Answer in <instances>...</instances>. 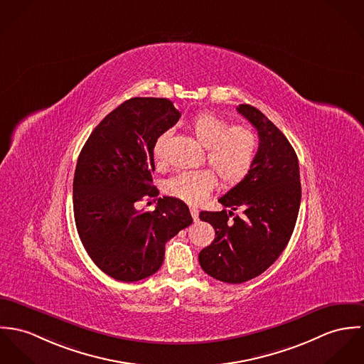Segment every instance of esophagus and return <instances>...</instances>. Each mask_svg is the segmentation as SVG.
Segmentation results:
<instances>
[{
    "label": "esophagus",
    "mask_w": 364,
    "mask_h": 364,
    "mask_svg": "<svg viewBox=\"0 0 364 364\" xmlns=\"http://www.w3.org/2000/svg\"><path fill=\"white\" fill-rule=\"evenodd\" d=\"M190 212H191L193 219H194V220H197V219H198V213H200V210H198L196 206H191V208H190Z\"/></svg>",
    "instance_id": "34e87169"
}]
</instances>
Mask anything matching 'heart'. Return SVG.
<instances>
[{
  "label": "heart",
  "mask_w": 364,
  "mask_h": 364,
  "mask_svg": "<svg viewBox=\"0 0 364 364\" xmlns=\"http://www.w3.org/2000/svg\"><path fill=\"white\" fill-rule=\"evenodd\" d=\"M190 128L197 141L206 148L208 163L225 186H236L244 180L258 152V136L252 128L230 125L228 120L212 113L197 114L190 122ZM166 138L167 134H162L155 142L156 161H162L164 156ZM213 171L183 170L167 181V191L184 201L198 203L218 184L215 171Z\"/></svg>",
  "instance_id": "b5f03b06"
}]
</instances>
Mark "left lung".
I'll return each mask as SVG.
<instances>
[{
  "instance_id": "1",
  "label": "left lung",
  "mask_w": 364,
  "mask_h": 364,
  "mask_svg": "<svg viewBox=\"0 0 364 364\" xmlns=\"http://www.w3.org/2000/svg\"><path fill=\"white\" fill-rule=\"evenodd\" d=\"M237 112L258 131L255 161L244 180L219 198L229 212L200 213L216 236L198 255L202 269L226 283L247 282L278 259L293 233L301 200L297 155L282 131L254 106L240 105ZM237 208L242 217L232 215Z\"/></svg>"
}]
</instances>
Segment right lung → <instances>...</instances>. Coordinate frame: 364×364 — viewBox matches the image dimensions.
<instances>
[{
    "mask_svg": "<svg viewBox=\"0 0 364 364\" xmlns=\"http://www.w3.org/2000/svg\"><path fill=\"white\" fill-rule=\"evenodd\" d=\"M180 116L168 99L132 97L99 122L82 148L73 197L77 230L92 261L117 281L154 275L167 240L193 223L178 198L138 209L159 196L152 186L154 146Z\"/></svg>",
    "mask_w": 364,
    "mask_h": 364,
    "instance_id": "add662e5",
    "label": "right lung"
}]
</instances>
